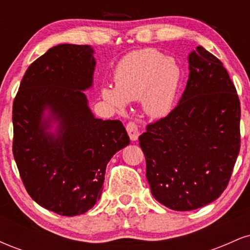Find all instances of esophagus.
Masks as SVG:
<instances>
[{
  "instance_id": "1",
  "label": "esophagus",
  "mask_w": 250,
  "mask_h": 250,
  "mask_svg": "<svg viewBox=\"0 0 250 250\" xmlns=\"http://www.w3.org/2000/svg\"><path fill=\"white\" fill-rule=\"evenodd\" d=\"M125 129H127L128 135H129V137H130L131 141H136L137 137H139V135H140L136 123H135L134 121H129L127 123V127H125Z\"/></svg>"
}]
</instances>
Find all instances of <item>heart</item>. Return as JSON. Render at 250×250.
<instances>
[{"label": "heart", "mask_w": 250, "mask_h": 250, "mask_svg": "<svg viewBox=\"0 0 250 250\" xmlns=\"http://www.w3.org/2000/svg\"><path fill=\"white\" fill-rule=\"evenodd\" d=\"M182 68L176 60L147 48L125 55L116 65L115 85L102 88L105 102L123 110L128 101L141 99L148 115L163 117L173 110L182 84Z\"/></svg>", "instance_id": "b5f03b06"}]
</instances>
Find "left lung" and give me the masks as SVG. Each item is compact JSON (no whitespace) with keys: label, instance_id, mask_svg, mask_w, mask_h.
Segmentation results:
<instances>
[{"label":"left lung","instance_id":"1","mask_svg":"<svg viewBox=\"0 0 250 250\" xmlns=\"http://www.w3.org/2000/svg\"><path fill=\"white\" fill-rule=\"evenodd\" d=\"M189 69L179 104L139 137L151 194L177 211L221 196L241 146L240 99L222 62L197 47L189 55Z\"/></svg>","mask_w":250,"mask_h":250}]
</instances>
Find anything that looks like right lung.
I'll return each mask as SVG.
<instances>
[{
    "label": "right lung",
    "instance_id": "right-lung-1",
    "mask_svg": "<svg viewBox=\"0 0 250 250\" xmlns=\"http://www.w3.org/2000/svg\"><path fill=\"white\" fill-rule=\"evenodd\" d=\"M94 67L89 45L50 48L28 67L13 103V154L25 190L62 216L94 207L108 162L130 142L121 121L95 119L88 108L82 90L91 85ZM45 107L60 120L56 138L42 122Z\"/></svg>",
    "mask_w": 250,
    "mask_h": 250
}]
</instances>
